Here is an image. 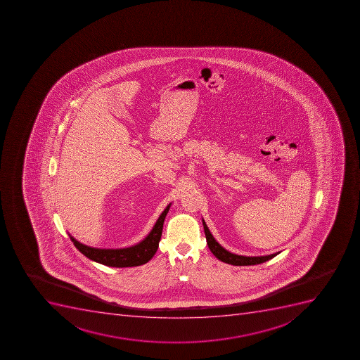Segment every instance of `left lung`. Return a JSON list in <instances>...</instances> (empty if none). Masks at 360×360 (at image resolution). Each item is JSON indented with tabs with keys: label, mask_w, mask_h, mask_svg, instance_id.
Here are the masks:
<instances>
[{
	"label": "left lung",
	"mask_w": 360,
	"mask_h": 360,
	"mask_svg": "<svg viewBox=\"0 0 360 360\" xmlns=\"http://www.w3.org/2000/svg\"><path fill=\"white\" fill-rule=\"evenodd\" d=\"M204 231H205V236H207V245H209L210 250L218 258L221 260L224 263L231 264V265L235 266H247V265H257V264L265 263L267 260L272 259L278 252L272 253L269 256H260V257H245L238 256L235 253L229 252L226 250L224 248L220 245L218 242L214 240L212 234L210 233L209 229H207V224L204 222Z\"/></svg>",
	"instance_id": "obj_1"
}]
</instances>
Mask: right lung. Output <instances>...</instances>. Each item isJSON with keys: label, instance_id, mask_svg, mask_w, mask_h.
I'll use <instances>...</instances> for the list:
<instances>
[{"label": "right lung", "instance_id": "obj_1", "mask_svg": "<svg viewBox=\"0 0 360 360\" xmlns=\"http://www.w3.org/2000/svg\"><path fill=\"white\" fill-rule=\"evenodd\" d=\"M169 207L171 204L167 205L163 213L160 214L153 226V231L149 233L147 238L133 247L124 248V249H97V248L88 247L80 243L71 235L70 238L75 244V247L82 255L89 259L94 260L96 263L111 266V267H133V266L143 265L153 258L158 249V243L163 231L164 220L169 212Z\"/></svg>", "mask_w": 360, "mask_h": 360}]
</instances>
